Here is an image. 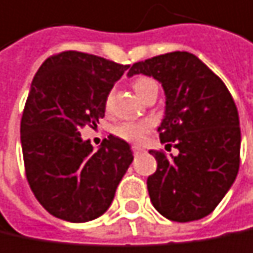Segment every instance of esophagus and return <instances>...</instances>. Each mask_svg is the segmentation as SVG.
Segmentation results:
<instances>
[{
    "label": "esophagus",
    "instance_id": "34e87169",
    "mask_svg": "<svg viewBox=\"0 0 253 253\" xmlns=\"http://www.w3.org/2000/svg\"><path fill=\"white\" fill-rule=\"evenodd\" d=\"M132 151H134V154H140V153L144 151V148L141 145H132Z\"/></svg>",
    "mask_w": 253,
    "mask_h": 253
}]
</instances>
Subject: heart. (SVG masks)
I'll return each instance as SVG.
<instances>
[{"mask_svg": "<svg viewBox=\"0 0 253 253\" xmlns=\"http://www.w3.org/2000/svg\"><path fill=\"white\" fill-rule=\"evenodd\" d=\"M156 83L151 79H147V77H140L132 83V87L135 90V93L141 97L144 94V91L154 85ZM106 106H109V99L106 100ZM153 124L151 121H137V122H124L121 125H118L115 128V135L125 140V141L129 142H141L150 132Z\"/></svg>", "mask_w": 253, "mask_h": 253, "instance_id": "b5f03b06", "label": "heart"}]
</instances>
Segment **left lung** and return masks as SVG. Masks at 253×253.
<instances>
[{"label": "left lung", "instance_id": "obj_1", "mask_svg": "<svg viewBox=\"0 0 253 253\" xmlns=\"http://www.w3.org/2000/svg\"><path fill=\"white\" fill-rule=\"evenodd\" d=\"M162 83L166 94L160 141L179 150L168 157L151 150L157 170L147 179L154 208L172 221L200 220L214 211L233 185L240 163V126L226 84L189 52L135 62L128 76Z\"/></svg>", "mask_w": 253, "mask_h": 253}]
</instances>
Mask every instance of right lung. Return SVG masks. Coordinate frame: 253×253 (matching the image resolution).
<instances>
[{
    "label": "right lung",
    "mask_w": 253,
    "mask_h": 253,
    "mask_svg": "<svg viewBox=\"0 0 253 253\" xmlns=\"http://www.w3.org/2000/svg\"><path fill=\"white\" fill-rule=\"evenodd\" d=\"M129 65L65 50L49 56L32 81L20 124L26 177L52 215L84 223L111 207L132 163L129 144L109 135L94 150L81 128L105 116L113 84Z\"/></svg>",
    "instance_id": "right-lung-1"
}]
</instances>
